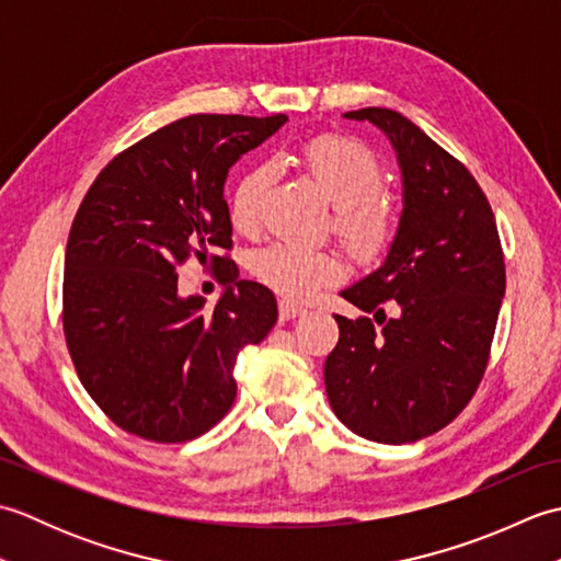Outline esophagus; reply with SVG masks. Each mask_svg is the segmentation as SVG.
Instances as JSON below:
<instances>
[{"instance_id": "obj_1", "label": "esophagus", "mask_w": 561, "mask_h": 561, "mask_svg": "<svg viewBox=\"0 0 561 561\" xmlns=\"http://www.w3.org/2000/svg\"><path fill=\"white\" fill-rule=\"evenodd\" d=\"M301 313H304V308L299 304L287 301V299L279 301V318L282 320H294V318H299Z\"/></svg>"}]
</instances>
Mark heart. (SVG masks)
Wrapping results in <instances>:
<instances>
[{
	"label": "heart",
	"mask_w": 561,
	"mask_h": 561,
	"mask_svg": "<svg viewBox=\"0 0 561 561\" xmlns=\"http://www.w3.org/2000/svg\"><path fill=\"white\" fill-rule=\"evenodd\" d=\"M301 163L335 207L332 229L352 255L364 262L383 257L396 238V211L378 195L386 185V171L376 151L352 137L323 135L301 149ZM272 181V163H257L238 178L229 209L236 231H257L262 202ZM248 270L265 287L289 299H306L342 277V262L332 250L284 241L253 250Z\"/></svg>",
	"instance_id": "heart-1"
}]
</instances>
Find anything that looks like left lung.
<instances>
[{
	"instance_id": "obj_1",
	"label": "left lung",
	"mask_w": 561,
	"mask_h": 561,
	"mask_svg": "<svg viewBox=\"0 0 561 561\" xmlns=\"http://www.w3.org/2000/svg\"><path fill=\"white\" fill-rule=\"evenodd\" d=\"M344 117L386 133L404 207L383 265L342 291L385 330L366 316H335L340 342L325 359V390L354 434L410 444L456 420L480 386L506 291L502 241L472 173L412 121L388 108Z\"/></svg>"
}]
</instances>
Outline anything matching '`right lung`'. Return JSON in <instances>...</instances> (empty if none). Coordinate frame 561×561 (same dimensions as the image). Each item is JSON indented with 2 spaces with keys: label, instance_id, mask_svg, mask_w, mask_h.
Wrapping results in <instances>:
<instances>
[{
  "label": "right lung",
  "instance_id": "obj_1",
  "mask_svg": "<svg viewBox=\"0 0 561 561\" xmlns=\"http://www.w3.org/2000/svg\"><path fill=\"white\" fill-rule=\"evenodd\" d=\"M287 121L183 117L117 153L81 199L65 253V340L81 386L125 432L157 444L209 432L236 400L238 352L277 323L274 294L209 250H231L229 169ZM190 254L222 267L214 309L176 296L174 270Z\"/></svg>",
  "mask_w": 561,
  "mask_h": 561
}]
</instances>
